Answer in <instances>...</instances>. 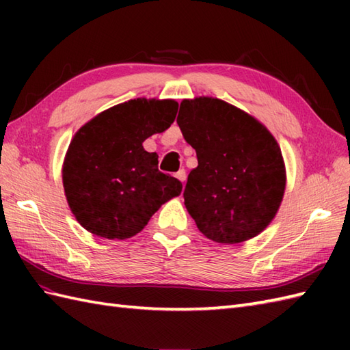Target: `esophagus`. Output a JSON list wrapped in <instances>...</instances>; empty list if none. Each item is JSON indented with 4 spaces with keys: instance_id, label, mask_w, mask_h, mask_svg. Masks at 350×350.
I'll return each mask as SVG.
<instances>
[{
    "instance_id": "34e87169",
    "label": "esophagus",
    "mask_w": 350,
    "mask_h": 350,
    "mask_svg": "<svg viewBox=\"0 0 350 350\" xmlns=\"http://www.w3.org/2000/svg\"><path fill=\"white\" fill-rule=\"evenodd\" d=\"M176 177L183 183L185 180H187V171H185L183 168L179 170V171H177V173H176Z\"/></svg>"
}]
</instances>
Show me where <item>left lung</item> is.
<instances>
[{"label":"left lung","instance_id":"8db88e82","mask_svg":"<svg viewBox=\"0 0 350 350\" xmlns=\"http://www.w3.org/2000/svg\"><path fill=\"white\" fill-rule=\"evenodd\" d=\"M177 124L198 159L183 197L200 232L227 245L262 233L280 209L287 179L269 129L212 96L183 99Z\"/></svg>","mask_w":350,"mask_h":350}]
</instances>
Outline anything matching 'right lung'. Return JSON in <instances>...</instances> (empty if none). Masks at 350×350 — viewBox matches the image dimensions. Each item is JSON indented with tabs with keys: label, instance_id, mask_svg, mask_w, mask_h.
I'll list each match as a JSON object with an SVG mask.
<instances>
[{
	"label": "right lung",
	"instance_id": "1",
	"mask_svg": "<svg viewBox=\"0 0 350 350\" xmlns=\"http://www.w3.org/2000/svg\"><path fill=\"white\" fill-rule=\"evenodd\" d=\"M174 99L137 98L102 111L77 131L62 177L73 217L105 239H129L159 207L179 197L182 183L158 170V153L143 143L168 129Z\"/></svg>",
	"mask_w": 350,
	"mask_h": 350
}]
</instances>
